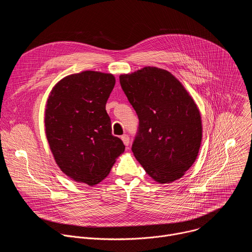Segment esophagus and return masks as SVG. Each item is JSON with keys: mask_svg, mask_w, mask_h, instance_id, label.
Segmentation results:
<instances>
[{"mask_svg": "<svg viewBox=\"0 0 252 252\" xmlns=\"http://www.w3.org/2000/svg\"><path fill=\"white\" fill-rule=\"evenodd\" d=\"M121 138H122V140L124 141V143H125V146H126V147H127V146L129 145V136H128L127 134H124V135H122V136H121Z\"/></svg>", "mask_w": 252, "mask_h": 252, "instance_id": "1", "label": "esophagus"}]
</instances>
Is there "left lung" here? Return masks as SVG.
Returning <instances> with one entry per match:
<instances>
[{
    "label": "left lung",
    "mask_w": 252,
    "mask_h": 252,
    "mask_svg": "<svg viewBox=\"0 0 252 252\" xmlns=\"http://www.w3.org/2000/svg\"><path fill=\"white\" fill-rule=\"evenodd\" d=\"M121 87L138 117L131 151L159 184L181 178L195 161L202 126L197 106L169 71L146 66L120 76Z\"/></svg>",
    "instance_id": "obj_1"
}]
</instances>
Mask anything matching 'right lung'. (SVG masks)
<instances>
[{
  "mask_svg": "<svg viewBox=\"0 0 252 252\" xmlns=\"http://www.w3.org/2000/svg\"><path fill=\"white\" fill-rule=\"evenodd\" d=\"M116 84L111 74L86 70L61 80L49 95L46 134L55 160L74 181L94 186L125 151L112 134L105 103Z\"/></svg>",
  "mask_w": 252,
  "mask_h": 252,
  "instance_id": "1",
  "label": "right lung"
}]
</instances>
